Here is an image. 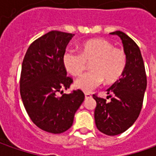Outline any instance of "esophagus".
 Returning a JSON list of instances; mask_svg holds the SVG:
<instances>
[{"mask_svg":"<svg viewBox=\"0 0 156 156\" xmlns=\"http://www.w3.org/2000/svg\"><path fill=\"white\" fill-rule=\"evenodd\" d=\"M91 97H92V95H91L90 94L85 93V98H86V99H89V98H91Z\"/></svg>","mask_w":156,"mask_h":156,"instance_id":"1","label":"esophagus"}]
</instances>
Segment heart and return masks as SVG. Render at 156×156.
<instances>
[{"label":"heart","instance_id":"b5f03b06","mask_svg":"<svg viewBox=\"0 0 156 156\" xmlns=\"http://www.w3.org/2000/svg\"><path fill=\"white\" fill-rule=\"evenodd\" d=\"M87 62H91L90 69L75 82V87L84 92H91L105 81H116L123 74L127 55L122 48H114L105 39H92L84 42L81 53L68 50L63 55L65 69L73 76H79L87 69Z\"/></svg>","mask_w":156,"mask_h":156}]
</instances>
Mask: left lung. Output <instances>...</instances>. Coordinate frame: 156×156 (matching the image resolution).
Returning a JSON list of instances; mask_svg holds the SVG:
<instances>
[{"instance_id": "8db88e82", "label": "left lung", "mask_w": 156, "mask_h": 156, "mask_svg": "<svg viewBox=\"0 0 156 156\" xmlns=\"http://www.w3.org/2000/svg\"><path fill=\"white\" fill-rule=\"evenodd\" d=\"M118 35L127 55L126 68L122 77L106 91L113 94L109 102L94 94L96 101L94 121L97 129L107 135H120L129 129L138 118L147 87L145 66L139 47L122 31L112 32Z\"/></svg>"}]
</instances>
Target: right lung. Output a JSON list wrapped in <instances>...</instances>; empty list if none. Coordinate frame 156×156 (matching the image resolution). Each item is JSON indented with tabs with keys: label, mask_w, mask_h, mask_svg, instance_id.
I'll use <instances>...</instances> for the list:
<instances>
[{
	"label": "right lung",
	"mask_w": 156,
	"mask_h": 156,
	"mask_svg": "<svg viewBox=\"0 0 156 156\" xmlns=\"http://www.w3.org/2000/svg\"><path fill=\"white\" fill-rule=\"evenodd\" d=\"M74 35L56 30L47 33L29 46L22 62L20 93L25 109L38 128L52 134L72 126L85 98L80 89L63 94L73 82L67 76L63 55Z\"/></svg>",
	"instance_id": "1"
}]
</instances>
